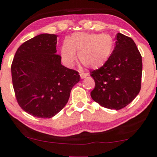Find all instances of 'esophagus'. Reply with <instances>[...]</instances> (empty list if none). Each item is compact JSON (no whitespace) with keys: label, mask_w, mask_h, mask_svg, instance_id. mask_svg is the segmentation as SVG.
<instances>
[{"label":"esophagus","mask_w":157,"mask_h":157,"mask_svg":"<svg viewBox=\"0 0 157 157\" xmlns=\"http://www.w3.org/2000/svg\"><path fill=\"white\" fill-rule=\"evenodd\" d=\"M80 77H81L82 79L83 78H86V77L88 76V74H86V73H80Z\"/></svg>","instance_id":"obj_1"}]
</instances>
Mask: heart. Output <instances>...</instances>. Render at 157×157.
<instances>
[{
  "instance_id": "1",
  "label": "heart",
  "mask_w": 157,
  "mask_h": 157,
  "mask_svg": "<svg viewBox=\"0 0 157 157\" xmlns=\"http://www.w3.org/2000/svg\"><path fill=\"white\" fill-rule=\"evenodd\" d=\"M113 48L114 41L109 35L78 32L63 42L61 56L65 64L72 66L77 59V52L82 64L96 69L107 62Z\"/></svg>"
}]
</instances>
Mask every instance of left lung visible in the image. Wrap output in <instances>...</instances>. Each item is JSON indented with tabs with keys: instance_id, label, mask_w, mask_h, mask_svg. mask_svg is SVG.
<instances>
[{
	"instance_id": "left-lung-1",
	"label": "left lung",
	"mask_w": 157,
	"mask_h": 157,
	"mask_svg": "<svg viewBox=\"0 0 157 157\" xmlns=\"http://www.w3.org/2000/svg\"><path fill=\"white\" fill-rule=\"evenodd\" d=\"M109 59L91 71L95 82L91 97L105 108L121 109L131 103L140 92L142 56L131 38L118 33Z\"/></svg>"
}]
</instances>
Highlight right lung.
Masks as SVG:
<instances>
[{
	"label": "right lung",
	"mask_w": 157,
	"mask_h": 157,
	"mask_svg": "<svg viewBox=\"0 0 157 157\" xmlns=\"http://www.w3.org/2000/svg\"><path fill=\"white\" fill-rule=\"evenodd\" d=\"M54 34L43 33L24 42L11 66L15 97L22 109L34 117L50 118L68 103L80 81L77 71L61 64Z\"/></svg>",
	"instance_id": "1"
}]
</instances>
